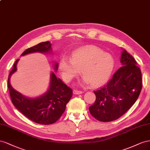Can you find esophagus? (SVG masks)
Wrapping results in <instances>:
<instances>
[{
    "label": "esophagus",
    "mask_w": 150,
    "mask_h": 150,
    "mask_svg": "<svg viewBox=\"0 0 150 150\" xmlns=\"http://www.w3.org/2000/svg\"><path fill=\"white\" fill-rule=\"evenodd\" d=\"M73 93H74V94H76V95H79V94L82 93L83 92L81 91H78V90H74V91H73Z\"/></svg>",
    "instance_id": "34e87169"
}]
</instances>
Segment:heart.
<instances>
[{
  "label": "heart",
  "instance_id": "obj_1",
  "mask_svg": "<svg viewBox=\"0 0 150 150\" xmlns=\"http://www.w3.org/2000/svg\"><path fill=\"white\" fill-rule=\"evenodd\" d=\"M114 66L115 60L112 55L92 46L76 50L70 60L63 58L59 63V69L66 81H70L81 70L84 76L83 82H91L92 86L105 83L109 79Z\"/></svg>",
  "mask_w": 150,
  "mask_h": 150
}]
</instances>
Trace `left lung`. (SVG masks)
I'll return each instance as SVG.
<instances>
[{"label": "left lung", "instance_id": "left-lung-1", "mask_svg": "<svg viewBox=\"0 0 150 150\" xmlns=\"http://www.w3.org/2000/svg\"><path fill=\"white\" fill-rule=\"evenodd\" d=\"M119 68L104 86L93 91L96 96L94 104L89 107L93 117L102 122L119 119L133 105L142 88V75L132 55L125 50L121 57Z\"/></svg>", "mask_w": 150, "mask_h": 150}]
</instances>
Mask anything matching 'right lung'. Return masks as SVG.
<instances>
[{
	"label": "right lung",
	"instance_id": "add662e5",
	"mask_svg": "<svg viewBox=\"0 0 150 150\" xmlns=\"http://www.w3.org/2000/svg\"><path fill=\"white\" fill-rule=\"evenodd\" d=\"M51 50L50 41L42 42L25 50L21 55L24 56L35 52L48 53ZM18 61L19 59L15 62L7 81L12 104L25 117L36 123L48 125L57 122L65 112L67 104L72 97V89L64 83L60 79H57L52 72L50 87L45 93L35 99L24 97L12 88L10 83V78L17 70L16 66ZM58 63H55V71L58 70Z\"/></svg>",
	"mask_w": 150,
	"mask_h": 150
}]
</instances>
